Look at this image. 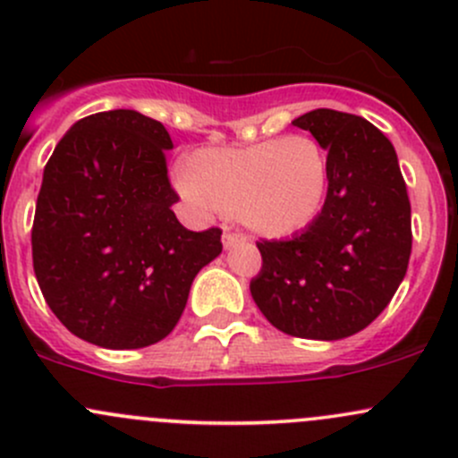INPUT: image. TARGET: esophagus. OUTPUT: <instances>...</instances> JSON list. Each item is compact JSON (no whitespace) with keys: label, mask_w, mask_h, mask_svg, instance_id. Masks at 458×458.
<instances>
[{"label":"esophagus","mask_w":458,"mask_h":458,"mask_svg":"<svg viewBox=\"0 0 458 458\" xmlns=\"http://www.w3.org/2000/svg\"><path fill=\"white\" fill-rule=\"evenodd\" d=\"M244 240H247V235L242 233V231H233V229H225V233H223V244L225 247H233V244H238V242H244Z\"/></svg>","instance_id":"obj_1"}]
</instances>
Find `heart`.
Segmentation results:
<instances>
[{
	"label": "heart",
	"instance_id": "heart-1",
	"mask_svg": "<svg viewBox=\"0 0 458 458\" xmlns=\"http://www.w3.org/2000/svg\"><path fill=\"white\" fill-rule=\"evenodd\" d=\"M328 182L327 152L304 134L200 149L187 160L182 178L187 194L205 196L264 235H291L309 227L322 211Z\"/></svg>",
	"mask_w": 458,
	"mask_h": 458
}]
</instances>
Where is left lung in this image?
<instances>
[{"instance_id":"8db88e82","label":"left lung","mask_w":458,"mask_h":458,"mask_svg":"<svg viewBox=\"0 0 458 458\" xmlns=\"http://www.w3.org/2000/svg\"><path fill=\"white\" fill-rule=\"evenodd\" d=\"M327 149L331 182L318 218L291 240H260L251 295L282 333L351 337L390 304L412 251L410 200L393 143L346 112L293 121Z\"/></svg>"}]
</instances>
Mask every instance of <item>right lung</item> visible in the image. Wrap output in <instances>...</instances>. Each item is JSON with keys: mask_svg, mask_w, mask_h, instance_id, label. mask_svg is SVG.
I'll return each mask as SVG.
<instances>
[{"mask_svg": "<svg viewBox=\"0 0 458 458\" xmlns=\"http://www.w3.org/2000/svg\"><path fill=\"white\" fill-rule=\"evenodd\" d=\"M174 143L160 121L110 110L77 121L46 163L32 267L59 322L103 348H143L174 331L223 231H190L172 211Z\"/></svg>", "mask_w": 458, "mask_h": 458, "instance_id": "add662e5", "label": "right lung"}]
</instances>
